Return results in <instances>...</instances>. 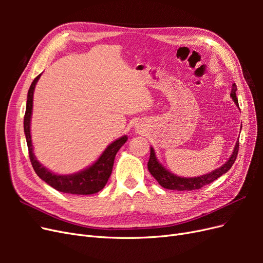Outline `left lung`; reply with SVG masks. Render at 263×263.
Masks as SVG:
<instances>
[{
    "mask_svg": "<svg viewBox=\"0 0 263 263\" xmlns=\"http://www.w3.org/2000/svg\"><path fill=\"white\" fill-rule=\"evenodd\" d=\"M236 91H237V86L234 83L232 85V93H230V97L234 100L235 104L238 105V100L236 97ZM238 150H239V141L237 140L236 146L234 148L233 155L230 156V158L227 160L225 164H222L219 166L218 169L214 170L208 174H204V176L201 177H195V178H182L178 177L176 174L171 173L170 171L166 170L164 166L158 161V159L156 157V153L153 147H150V158L148 161V170L151 173L159 184H160L162 187L168 189V190H177V191H192V190H198L203 187L206 184H210L213 181L218 179L221 177L222 174L226 173L232 165L234 164L237 155H238Z\"/></svg>",
    "mask_w": 263,
    "mask_h": 263,
    "instance_id": "1",
    "label": "left lung"
}]
</instances>
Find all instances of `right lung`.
Segmentation results:
<instances>
[{"label":"right lung","mask_w":263,"mask_h":263,"mask_svg":"<svg viewBox=\"0 0 263 263\" xmlns=\"http://www.w3.org/2000/svg\"><path fill=\"white\" fill-rule=\"evenodd\" d=\"M41 76L42 74L37 76L35 80L30 84L27 94L26 112L25 116H24V133H25L26 136L31 165H33V168L39 178L44 180L51 187L59 191V192L79 195H89L98 193L105 186L110 177L117 151L121 149V147L128 138H127V136H123L116 139L112 144L107 146L104 153L101 155V157L92 165L74 174H65V176L63 174H55L45 168L43 164L39 163L33 153V144H31L30 137V118L31 112H33V95L36 83Z\"/></svg>","instance_id":"1"}]
</instances>
